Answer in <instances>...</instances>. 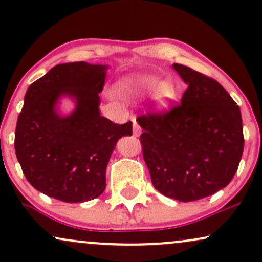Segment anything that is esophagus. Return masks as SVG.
I'll use <instances>...</instances> for the list:
<instances>
[{"label":"esophagus","mask_w":262,"mask_h":262,"mask_svg":"<svg viewBox=\"0 0 262 262\" xmlns=\"http://www.w3.org/2000/svg\"><path fill=\"white\" fill-rule=\"evenodd\" d=\"M132 122H133V134L135 135V137H139L141 133V128H140V125L138 124L135 117H132Z\"/></svg>","instance_id":"1"}]
</instances>
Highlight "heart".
I'll return each mask as SVG.
<instances>
[{"instance_id":"b5f03b06","label":"heart","mask_w":262,"mask_h":262,"mask_svg":"<svg viewBox=\"0 0 262 262\" xmlns=\"http://www.w3.org/2000/svg\"><path fill=\"white\" fill-rule=\"evenodd\" d=\"M125 90L129 91H138L144 93L156 92V102L160 107L169 106L170 102L175 98L176 90L170 82H162L160 79L155 76H138L128 80L124 83Z\"/></svg>"}]
</instances>
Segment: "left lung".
Segmentation results:
<instances>
[{
  "label": "left lung",
  "instance_id": "left-lung-1",
  "mask_svg": "<svg viewBox=\"0 0 262 262\" xmlns=\"http://www.w3.org/2000/svg\"><path fill=\"white\" fill-rule=\"evenodd\" d=\"M187 83L181 103L138 117L143 156L154 187L191 202L214 194L235 175L244 150L240 108L212 77L173 64Z\"/></svg>",
  "mask_w": 262,
  "mask_h": 262
}]
</instances>
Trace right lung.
Wrapping results in <instances>:
<instances>
[{"mask_svg":"<svg viewBox=\"0 0 262 262\" xmlns=\"http://www.w3.org/2000/svg\"><path fill=\"white\" fill-rule=\"evenodd\" d=\"M107 66L85 61L54 66L28 87L18 116L14 149L28 182L68 203L98 197L117 141L132 135V122L117 124L100 114ZM61 95L77 102L70 116L56 111Z\"/></svg>","mask_w":262,"mask_h":262,"instance_id":"add662e5","label":"right lung"}]
</instances>
